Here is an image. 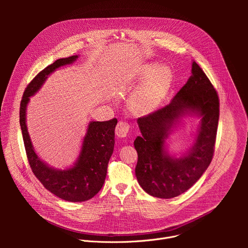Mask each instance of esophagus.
<instances>
[{
  "instance_id": "1",
  "label": "esophagus",
  "mask_w": 248,
  "mask_h": 248,
  "mask_svg": "<svg viewBox=\"0 0 248 248\" xmlns=\"http://www.w3.org/2000/svg\"><path fill=\"white\" fill-rule=\"evenodd\" d=\"M130 126L126 122L121 121L118 123L117 127H116V134L119 137H125L127 135V133L129 132Z\"/></svg>"
}]
</instances>
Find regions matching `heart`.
Wrapping results in <instances>:
<instances>
[{
  "instance_id": "obj_1",
  "label": "heart",
  "mask_w": 248,
  "mask_h": 248,
  "mask_svg": "<svg viewBox=\"0 0 248 248\" xmlns=\"http://www.w3.org/2000/svg\"><path fill=\"white\" fill-rule=\"evenodd\" d=\"M138 78L146 79L130 95L128 106L136 115H147L161 103L172 82V73L168 66L146 63L139 68Z\"/></svg>"
}]
</instances>
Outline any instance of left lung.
Returning a JSON list of instances; mask_svg holds the SVG:
<instances>
[{
	"mask_svg": "<svg viewBox=\"0 0 248 248\" xmlns=\"http://www.w3.org/2000/svg\"><path fill=\"white\" fill-rule=\"evenodd\" d=\"M219 107L215 88L193 61L190 78L170 104L137 120L141 136L134 140L135 175L144 191L169 199L186 192L201 178L213 158ZM186 115L201 121L195 143L176 158L168 153L166 139Z\"/></svg>",
	"mask_w": 248,
	"mask_h": 248,
	"instance_id": "obj_1",
	"label": "left lung"
}]
</instances>
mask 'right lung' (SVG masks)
<instances>
[{
    "label": "right lung",
    "mask_w": 248,
    "mask_h": 248,
    "mask_svg": "<svg viewBox=\"0 0 248 248\" xmlns=\"http://www.w3.org/2000/svg\"><path fill=\"white\" fill-rule=\"evenodd\" d=\"M78 56L59 59L45 67L27 85L20 103L19 124L29 165L35 176L46 189L61 199L82 202L94 197L102 188L109 160L115 146L117 119L107 122H90L82 140V146L75 164L64 170L55 169L35 152L26 125V110L29 97L36 94L49 76L62 66L72 64Z\"/></svg>",
    "instance_id": "1"
}]
</instances>
